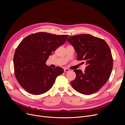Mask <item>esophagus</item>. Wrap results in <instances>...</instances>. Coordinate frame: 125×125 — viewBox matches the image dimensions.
I'll return each mask as SVG.
<instances>
[{"instance_id": "obj_1", "label": "esophagus", "mask_w": 125, "mask_h": 125, "mask_svg": "<svg viewBox=\"0 0 125 125\" xmlns=\"http://www.w3.org/2000/svg\"><path fill=\"white\" fill-rule=\"evenodd\" d=\"M64 73H68V72L69 71V69H67V68H64Z\"/></svg>"}]
</instances>
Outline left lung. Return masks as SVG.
<instances>
[{
  "instance_id": "1",
  "label": "left lung",
  "mask_w": 125,
  "mask_h": 125,
  "mask_svg": "<svg viewBox=\"0 0 125 125\" xmlns=\"http://www.w3.org/2000/svg\"><path fill=\"white\" fill-rule=\"evenodd\" d=\"M67 41L74 48L77 60L87 63L84 73L74 70L76 77L71 82L72 87L84 95L96 92L106 83L113 69V59L108 45L103 39L90 34L71 36Z\"/></svg>"
}]
</instances>
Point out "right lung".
Here are the masks:
<instances>
[{
    "label": "right lung",
    "mask_w": 125,
    "mask_h": 125,
    "mask_svg": "<svg viewBox=\"0 0 125 125\" xmlns=\"http://www.w3.org/2000/svg\"><path fill=\"white\" fill-rule=\"evenodd\" d=\"M68 35L37 32L26 36L17 48L14 56V73L19 84L29 93L41 95L53 86L64 70L46 65L50 55L66 42Z\"/></svg>",
    "instance_id": "1"
}]
</instances>
